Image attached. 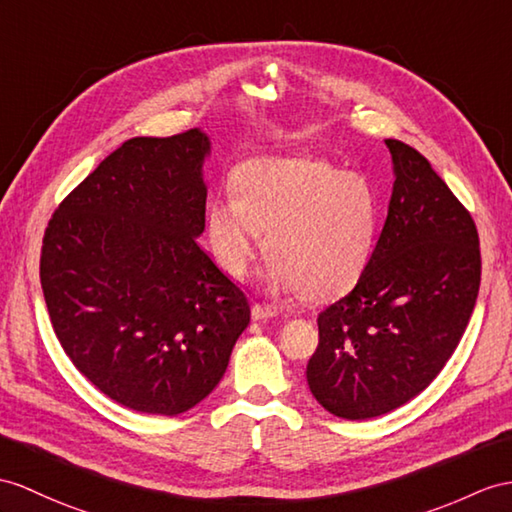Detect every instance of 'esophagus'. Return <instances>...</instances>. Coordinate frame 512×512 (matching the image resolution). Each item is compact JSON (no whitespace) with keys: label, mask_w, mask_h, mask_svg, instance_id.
Masks as SVG:
<instances>
[{"label":"esophagus","mask_w":512,"mask_h":512,"mask_svg":"<svg viewBox=\"0 0 512 512\" xmlns=\"http://www.w3.org/2000/svg\"><path fill=\"white\" fill-rule=\"evenodd\" d=\"M273 317H278V310H276V308L260 306V304H256V306L252 308V319H254V321H267V319H273Z\"/></svg>","instance_id":"34e87169"}]
</instances>
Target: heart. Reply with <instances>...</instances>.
Returning <instances> with one entry per match:
<instances>
[{
  "instance_id": "obj_1",
  "label": "heart",
  "mask_w": 512,
  "mask_h": 512,
  "mask_svg": "<svg viewBox=\"0 0 512 512\" xmlns=\"http://www.w3.org/2000/svg\"><path fill=\"white\" fill-rule=\"evenodd\" d=\"M236 195L208 206L217 263L243 278L265 239L273 291L306 299L341 293L363 276L378 243L382 202L365 176L310 156L254 158L234 176Z\"/></svg>"
}]
</instances>
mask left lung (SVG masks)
<instances>
[{
    "label": "left lung",
    "instance_id": "8db88e82",
    "mask_svg": "<svg viewBox=\"0 0 512 512\" xmlns=\"http://www.w3.org/2000/svg\"><path fill=\"white\" fill-rule=\"evenodd\" d=\"M384 143L395 173L389 215L352 293L319 313L306 367L315 400L352 421L391 413L439 376L480 289L469 210L417 149Z\"/></svg>",
    "mask_w": 512,
    "mask_h": 512
}]
</instances>
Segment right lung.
<instances>
[{
    "label": "right lung",
    "instance_id": "obj_1",
    "mask_svg": "<svg viewBox=\"0 0 512 512\" xmlns=\"http://www.w3.org/2000/svg\"><path fill=\"white\" fill-rule=\"evenodd\" d=\"M208 154L197 128L136 136L62 199L43 236L41 286L62 350L139 413L202 402L249 323L245 293L195 241Z\"/></svg>",
    "mask_w": 512,
    "mask_h": 512
}]
</instances>
